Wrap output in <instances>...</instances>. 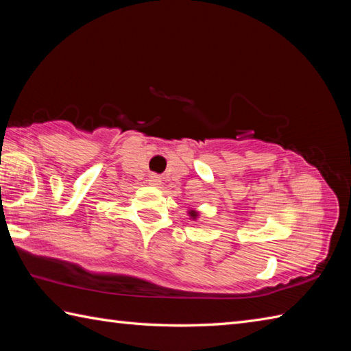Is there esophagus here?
I'll use <instances>...</instances> for the list:
<instances>
[{
  "instance_id": "obj_1",
  "label": "esophagus",
  "mask_w": 351,
  "mask_h": 351,
  "mask_svg": "<svg viewBox=\"0 0 351 351\" xmlns=\"http://www.w3.org/2000/svg\"><path fill=\"white\" fill-rule=\"evenodd\" d=\"M147 182L151 184V185H155V187H158V185L161 184V176H160V175H155V173L149 175V178H147Z\"/></svg>"
}]
</instances>
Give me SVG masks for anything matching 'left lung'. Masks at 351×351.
Returning <instances> with one entry per match:
<instances>
[{
    "label": "left lung",
    "instance_id": "left-lung-1",
    "mask_svg": "<svg viewBox=\"0 0 351 351\" xmlns=\"http://www.w3.org/2000/svg\"><path fill=\"white\" fill-rule=\"evenodd\" d=\"M190 215H191L193 219H196L197 217V213L196 211H190Z\"/></svg>",
    "mask_w": 351,
    "mask_h": 351
}]
</instances>
